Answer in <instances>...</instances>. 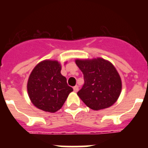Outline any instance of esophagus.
Here are the masks:
<instances>
[{"mask_svg": "<svg viewBox=\"0 0 148 148\" xmlns=\"http://www.w3.org/2000/svg\"><path fill=\"white\" fill-rule=\"evenodd\" d=\"M73 89H74V91L75 92H78V90H79V86H77V85H76V86H74V87H73Z\"/></svg>", "mask_w": 148, "mask_h": 148, "instance_id": "obj_1", "label": "esophagus"}]
</instances>
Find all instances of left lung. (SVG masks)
<instances>
[{
	"label": "left lung",
	"instance_id": "1",
	"mask_svg": "<svg viewBox=\"0 0 148 148\" xmlns=\"http://www.w3.org/2000/svg\"><path fill=\"white\" fill-rule=\"evenodd\" d=\"M84 74V84L77 95L88 107L94 110L107 108L118 99L122 82L114 66L110 62L97 58L76 60Z\"/></svg>",
	"mask_w": 148,
	"mask_h": 148
}]
</instances>
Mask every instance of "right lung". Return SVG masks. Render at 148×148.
Returning a JSON list of instances; mask_svg holds the SVG:
<instances>
[{
    "label": "right lung",
    "mask_w": 148,
    "mask_h": 148,
    "mask_svg": "<svg viewBox=\"0 0 148 148\" xmlns=\"http://www.w3.org/2000/svg\"><path fill=\"white\" fill-rule=\"evenodd\" d=\"M60 64L56 61L45 60L33 69L27 84L28 96L37 108L55 112L62 108L72 92L66 77L61 74Z\"/></svg>",
    "instance_id": "obj_1"
}]
</instances>
